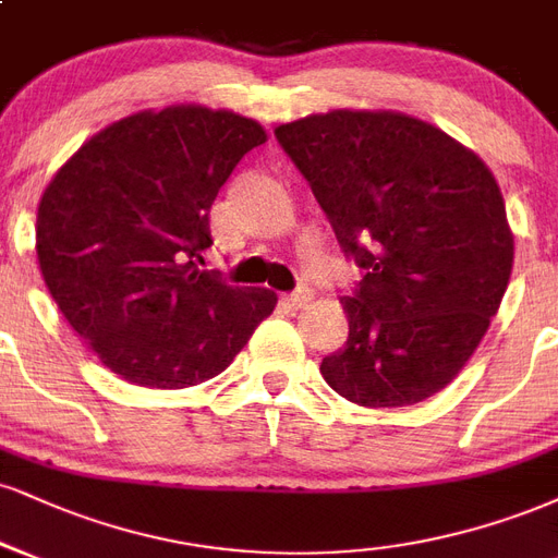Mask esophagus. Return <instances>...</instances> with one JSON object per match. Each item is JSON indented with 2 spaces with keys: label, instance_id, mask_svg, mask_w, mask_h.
<instances>
[{
  "label": "esophagus",
  "instance_id": "34e87169",
  "mask_svg": "<svg viewBox=\"0 0 558 558\" xmlns=\"http://www.w3.org/2000/svg\"><path fill=\"white\" fill-rule=\"evenodd\" d=\"M308 301H312V291H308V288H299V291L288 293V296H286V304L293 306V308L306 306Z\"/></svg>",
  "mask_w": 558,
  "mask_h": 558
}]
</instances>
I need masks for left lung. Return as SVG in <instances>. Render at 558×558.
<instances>
[{
  "mask_svg": "<svg viewBox=\"0 0 558 558\" xmlns=\"http://www.w3.org/2000/svg\"><path fill=\"white\" fill-rule=\"evenodd\" d=\"M348 259V340L322 377L366 408L413 405L471 359L505 296L512 231L494 173L421 119L330 111L275 130Z\"/></svg>",
  "mask_w": 558,
  "mask_h": 558,
  "instance_id": "1",
  "label": "left lung"
}]
</instances>
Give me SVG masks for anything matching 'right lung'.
Listing matches in <instances>:
<instances>
[{"label":"right lung","instance_id":"1","mask_svg":"<svg viewBox=\"0 0 558 558\" xmlns=\"http://www.w3.org/2000/svg\"><path fill=\"white\" fill-rule=\"evenodd\" d=\"M265 140L231 111H143L87 140L46 186L36 220L44 280L122 379L158 389L213 379L272 314L267 288L199 270L215 197Z\"/></svg>","mask_w":558,"mask_h":558}]
</instances>
